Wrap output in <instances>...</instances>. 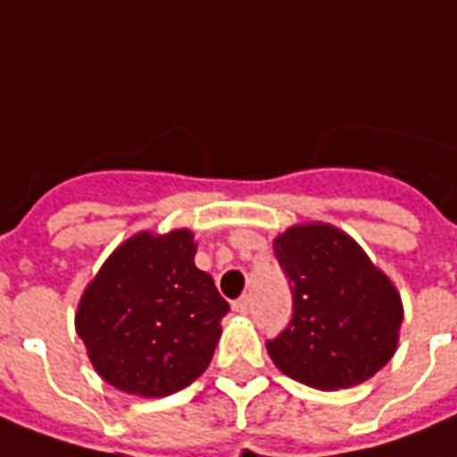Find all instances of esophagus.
<instances>
[{"mask_svg": "<svg viewBox=\"0 0 457 457\" xmlns=\"http://www.w3.org/2000/svg\"><path fill=\"white\" fill-rule=\"evenodd\" d=\"M250 307H253V300H250V295H243V298H238L236 303H233V312L247 314L250 312Z\"/></svg>", "mask_w": 457, "mask_h": 457, "instance_id": "obj_1", "label": "esophagus"}]
</instances>
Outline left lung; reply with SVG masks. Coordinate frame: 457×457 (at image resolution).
<instances>
[{
    "label": "left lung",
    "mask_w": 457,
    "mask_h": 457,
    "mask_svg": "<svg viewBox=\"0 0 457 457\" xmlns=\"http://www.w3.org/2000/svg\"><path fill=\"white\" fill-rule=\"evenodd\" d=\"M293 293L291 324L267 341L269 357L291 379L338 391L379 372L398 348L401 295L348 233L298 224L274 238Z\"/></svg>",
    "instance_id": "1"
}]
</instances>
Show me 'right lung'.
<instances>
[{
    "mask_svg": "<svg viewBox=\"0 0 457 457\" xmlns=\"http://www.w3.org/2000/svg\"><path fill=\"white\" fill-rule=\"evenodd\" d=\"M195 250L188 228L136 233L85 288L76 331L95 372L123 394L171 395L207 370L228 303Z\"/></svg>",
    "mask_w": 457,
    "mask_h": 457,
    "instance_id": "right-lung-1",
    "label": "right lung"
}]
</instances>
